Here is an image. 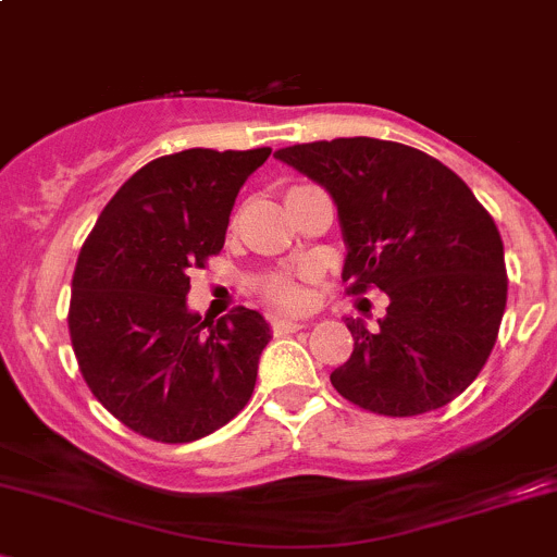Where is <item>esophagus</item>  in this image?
I'll use <instances>...</instances> for the list:
<instances>
[{"label":"esophagus","instance_id":"obj_1","mask_svg":"<svg viewBox=\"0 0 557 557\" xmlns=\"http://www.w3.org/2000/svg\"><path fill=\"white\" fill-rule=\"evenodd\" d=\"M271 326H273V335H289V332L302 330L306 324H302V321H297V319H273Z\"/></svg>","mask_w":557,"mask_h":557}]
</instances>
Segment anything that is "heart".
<instances>
[{
    "instance_id": "heart-1",
    "label": "heart",
    "mask_w": 557,
    "mask_h": 557,
    "mask_svg": "<svg viewBox=\"0 0 557 557\" xmlns=\"http://www.w3.org/2000/svg\"><path fill=\"white\" fill-rule=\"evenodd\" d=\"M260 292L265 300L273 306L284 308V311H300L308 306V289L302 286L300 278L289 276V273H271L260 281Z\"/></svg>"
}]
</instances>
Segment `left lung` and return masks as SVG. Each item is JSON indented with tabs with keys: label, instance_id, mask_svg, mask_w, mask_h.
Returning a JSON list of instances; mask_svg holds the SVG:
<instances>
[{
	"label": "left lung",
	"instance_id": "obj_1",
	"mask_svg": "<svg viewBox=\"0 0 557 557\" xmlns=\"http://www.w3.org/2000/svg\"><path fill=\"white\" fill-rule=\"evenodd\" d=\"M276 158L335 200L348 292L388 295L377 330L346 319L354 351L330 375L337 394L394 418L453 403L488 362L507 306L493 216L448 165L397 141H311Z\"/></svg>",
	"mask_w": 557,
	"mask_h": 557
}]
</instances>
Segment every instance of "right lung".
<instances>
[{
  "instance_id": "obj_1",
  "label": "right lung",
  "mask_w": 557,
  "mask_h": 557,
  "mask_svg": "<svg viewBox=\"0 0 557 557\" xmlns=\"http://www.w3.org/2000/svg\"><path fill=\"white\" fill-rule=\"evenodd\" d=\"M260 150H185L136 171L79 249L69 335L94 397L154 443H193L249 403L271 326L238 306L187 308L193 268L220 255L233 203Z\"/></svg>"
}]
</instances>
